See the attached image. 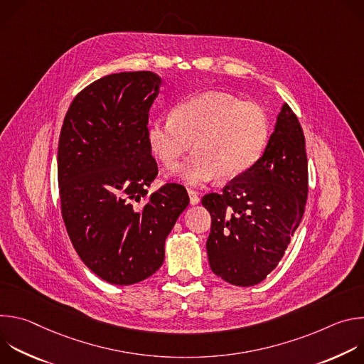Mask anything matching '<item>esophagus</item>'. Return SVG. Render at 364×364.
Here are the masks:
<instances>
[{"instance_id": "1", "label": "esophagus", "mask_w": 364, "mask_h": 364, "mask_svg": "<svg viewBox=\"0 0 364 364\" xmlns=\"http://www.w3.org/2000/svg\"><path fill=\"white\" fill-rule=\"evenodd\" d=\"M188 196H190V203H191V204H198V203H200V197H198L197 191L188 190Z\"/></svg>"}]
</instances>
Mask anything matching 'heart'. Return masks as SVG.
<instances>
[{"label": "heart", "mask_w": 364, "mask_h": 364, "mask_svg": "<svg viewBox=\"0 0 364 364\" xmlns=\"http://www.w3.org/2000/svg\"><path fill=\"white\" fill-rule=\"evenodd\" d=\"M271 134L264 107L225 92H204L174 107L171 118L155 119L146 128V142L155 159L177 168L190 186L218 177L230 181L249 171L262 157Z\"/></svg>", "instance_id": "heart-1"}]
</instances>
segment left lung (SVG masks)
<instances>
[{"label":"left lung","mask_w":364,"mask_h":364,"mask_svg":"<svg viewBox=\"0 0 364 364\" xmlns=\"http://www.w3.org/2000/svg\"><path fill=\"white\" fill-rule=\"evenodd\" d=\"M306 196L305 138L285 103L262 157L220 194L201 198L212 216L205 243L212 271L237 287L262 282L279 264L299 226Z\"/></svg>","instance_id":"8db88e82"}]
</instances>
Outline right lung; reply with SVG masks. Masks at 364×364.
Listing matches in <instances>:
<instances>
[{"label":"right lung","mask_w":364,"mask_h":364,"mask_svg":"<svg viewBox=\"0 0 364 364\" xmlns=\"http://www.w3.org/2000/svg\"><path fill=\"white\" fill-rule=\"evenodd\" d=\"M161 83L152 72L100 77L76 95L60 131L58 178L68 235L85 265L114 285L160 269L166 239L190 203L177 183L146 190L159 174L146 128Z\"/></svg>","instance_id":"obj_1"}]
</instances>
